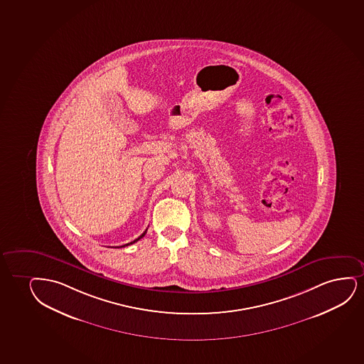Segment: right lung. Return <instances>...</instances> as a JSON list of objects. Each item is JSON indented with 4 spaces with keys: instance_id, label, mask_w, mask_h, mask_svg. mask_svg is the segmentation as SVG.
Segmentation results:
<instances>
[{
    "instance_id": "obj_1",
    "label": "right lung",
    "mask_w": 364,
    "mask_h": 364,
    "mask_svg": "<svg viewBox=\"0 0 364 364\" xmlns=\"http://www.w3.org/2000/svg\"><path fill=\"white\" fill-rule=\"evenodd\" d=\"M145 234H146V230L144 231L143 234L140 235L138 239L134 240V241H132V242H129V244H125L124 246H129V245L135 244V242H136V241H139V240L143 239L144 236H145ZM124 246H120V247H124Z\"/></svg>"
}]
</instances>
